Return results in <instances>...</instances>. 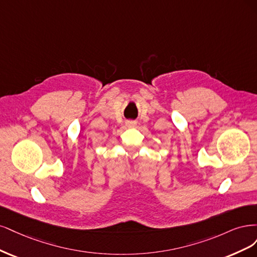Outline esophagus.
Instances as JSON below:
<instances>
[{
    "label": "esophagus",
    "mask_w": 257,
    "mask_h": 257,
    "mask_svg": "<svg viewBox=\"0 0 257 257\" xmlns=\"http://www.w3.org/2000/svg\"><path fill=\"white\" fill-rule=\"evenodd\" d=\"M126 126L128 128H135L137 126V121H135V120H127L126 121Z\"/></svg>",
    "instance_id": "esophagus-1"
}]
</instances>
